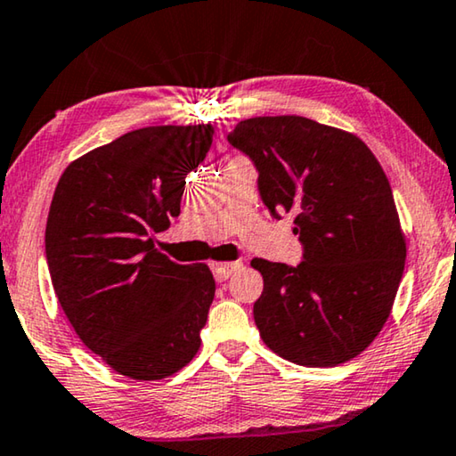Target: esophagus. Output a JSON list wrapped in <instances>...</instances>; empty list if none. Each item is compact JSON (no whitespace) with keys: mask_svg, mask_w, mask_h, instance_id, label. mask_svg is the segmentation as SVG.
<instances>
[{"mask_svg":"<svg viewBox=\"0 0 456 456\" xmlns=\"http://www.w3.org/2000/svg\"><path fill=\"white\" fill-rule=\"evenodd\" d=\"M239 267H240V261H232V263L216 261V263H212V272H214V277L217 281H226L228 277L232 275Z\"/></svg>","mask_w":456,"mask_h":456,"instance_id":"obj_1","label":"esophagus"}]
</instances>
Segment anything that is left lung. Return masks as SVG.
<instances>
[{"label":"left lung","mask_w":456,"mask_h":456,"mask_svg":"<svg viewBox=\"0 0 456 456\" xmlns=\"http://www.w3.org/2000/svg\"><path fill=\"white\" fill-rule=\"evenodd\" d=\"M228 142L259 170L269 212L294 214L300 265L253 259L263 294L253 314L283 360L329 368L364 352L385 327L405 269L393 191L358 135L306 117L240 121Z\"/></svg>","instance_id":"left-lung-1"}]
</instances>
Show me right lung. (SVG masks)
<instances>
[{"mask_svg":"<svg viewBox=\"0 0 456 456\" xmlns=\"http://www.w3.org/2000/svg\"><path fill=\"white\" fill-rule=\"evenodd\" d=\"M212 125L129 131L63 170L45 250L59 305L77 338L115 372L162 380L195 358L216 281L179 265L154 234L181 214L184 179L203 162Z\"/></svg>","mask_w":456,"mask_h":456,"instance_id":"obj_1","label":"right lung"}]
</instances>
